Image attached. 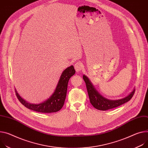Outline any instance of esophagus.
Wrapping results in <instances>:
<instances>
[{
	"mask_svg": "<svg viewBox=\"0 0 148 148\" xmlns=\"http://www.w3.org/2000/svg\"><path fill=\"white\" fill-rule=\"evenodd\" d=\"M82 64L81 62H77L75 64V69L77 72L81 71L82 69Z\"/></svg>",
	"mask_w": 148,
	"mask_h": 148,
	"instance_id": "esophagus-1",
	"label": "esophagus"
}]
</instances>
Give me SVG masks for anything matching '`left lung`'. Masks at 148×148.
<instances>
[{
	"label": "left lung",
	"mask_w": 148,
	"mask_h": 148,
	"mask_svg": "<svg viewBox=\"0 0 148 148\" xmlns=\"http://www.w3.org/2000/svg\"><path fill=\"white\" fill-rule=\"evenodd\" d=\"M83 79L86 84L90 103L94 107L99 110L106 111L107 110L117 107L130 100L134 93V89H133L127 96L123 98L116 100L109 99L106 98L98 92V90L95 89L86 76L84 75Z\"/></svg>",
	"instance_id": "8db88e82"
}]
</instances>
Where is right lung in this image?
<instances>
[{"label": "right lung", "instance_id": "obj_1", "mask_svg": "<svg viewBox=\"0 0 148 148\" xmlns=\"http://www.w3.org/2000/svg\"><path fill=\"white\" fill-rule=\"evenodd\" d=\"M75 73L73 66H71L64 69L59 80L56 89L52 95L45 101L40 104H31L22 98L15 89L16 95L19 101L27 108L37 112L50 113L59 111L63 106L67 94V84L69 79Z\"/></svg>", "mask_w": 148, "mask_h": 148}]
</instances>
